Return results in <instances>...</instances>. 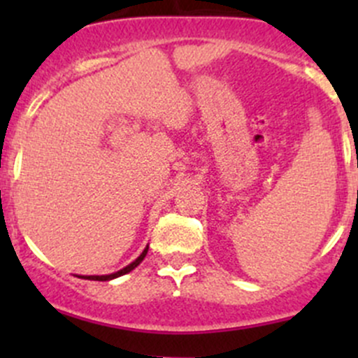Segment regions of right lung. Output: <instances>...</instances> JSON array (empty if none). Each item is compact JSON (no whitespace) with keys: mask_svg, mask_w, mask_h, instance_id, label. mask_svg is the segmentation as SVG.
Returning a JSON list of instances; mask_svg holds the SVG:
<instances>
[{"mask_svg":"<svg viewBox=\"0 0 358 358\" xmlns=\"http://www.w3.org/2000/svg\"><path fill=\"white\" fill-rule=\"evenodd\" d=\"M147 251H149V246H147L145 249H143V252H142V255L138 256V258L135 259V262H133V263H129L128 266H124V268H122V270H119V272L109 273V275H83V279H88V280H112V279H115V277H121V275H124V273L131 272L133 268H136V266H138L140 263L143 262V258H145Z\"/></svg>","mask_w":358,"mask_h":358,"instance_id":"obj_1","label":"right lung"}]
</instances>
